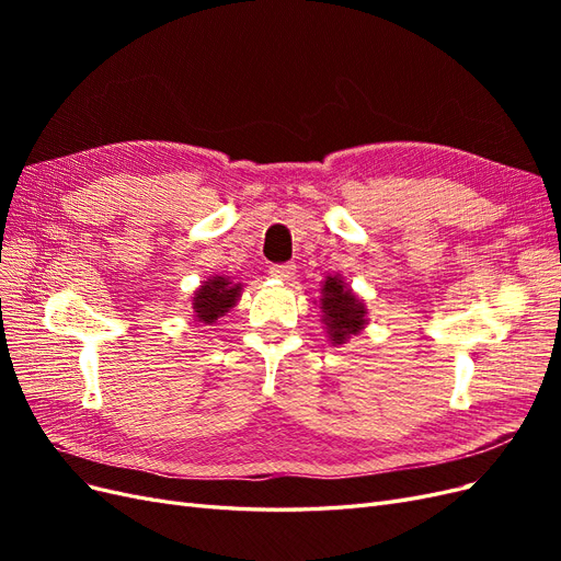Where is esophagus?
<instances>
[{"label": "esophagus", "mask_w": 561, "mask_h": 561, "mask_svg": "<svg viewBox=\"0 0 561 561\" xmlns=\"http://www.w3.org/2000/svg\"><path fill=\"white\" fill-rule=\"evenodd\" d=\"M297 274V266L293 262H285V264H274L271 266V276L278 278V280H293Z\"/></svg>", "instance_id": "34e87169"}]
</instances>
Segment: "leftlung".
<instances>
[{"label": "left lung", "mask_w": 561, "mask_h": 561, "mask_svg": "<svg viewBox=\"0 0 561 561\" xmlns=\"http://www.w3.org/2000/svg\"><path fill=\"white\" fill-rule=\"evenodd\" d=\"M322 320L328 325V334L334 344H344L351 334H358L365 328V307L348 287L336 276L322 285Z\"/></svg>", "instance_id": "left-lung-1"}]
</instances>
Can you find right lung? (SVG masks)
<instances>
[{
    "mask_svg": "<svg viewBox=\"0 0 561 561\" xmlns=\"http://www.w3.org/2000/svg\"><path fill=\"white\" fill-rule=\"evenodd\" d=\"M241 295V285H231L227 278L217 276L203 283L194 295V313L201 322H215L225 316Z\"/></svg>",
    "mask_w": 561,
    "mask_h": 561,
    "instance_id": "right-lung-1",
    "label": "right lung"
}]
</instances>
